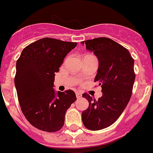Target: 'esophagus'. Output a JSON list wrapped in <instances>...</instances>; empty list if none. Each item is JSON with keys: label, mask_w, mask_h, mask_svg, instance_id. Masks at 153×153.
<instances>
[{"label": "esophagus", "mask_w": 153, "mask_h": 153, "mask_svg": "<svg viewBox=\"0 0 153 153\" xmlns=\"http://www.w3.org/2000/svg\"><path fill=\"white\" fill-rule=\"evenodd\" d=\"M76 96L78 99H79V98H81L82 97V93H80V92L79 91H77L76 92Z\"/></svg>", "instance_id": "obj_1"}]
</instances>
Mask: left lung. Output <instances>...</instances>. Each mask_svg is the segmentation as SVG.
<instances>
[{
  "label": "left lung",
  "mask_w": 153,
  "mask_h": 153,
  "mask_svg": "<svg viewBox=\"0 0 153 153\" xmlns=\"http://www.w3.org/2000/svg\"><path fill=\"white\" fill-rule=\"evenodd\" d=\"M99 60L95 82L102 87V95L95 100L82 94L89 106L82 113V120L87 129L98 131L118 120L131 99L136 74L134 59L123 45L108 38L82 42Z\"/></svg>",
  "instance_id": "1"
}]
</instances>
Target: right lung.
Returning <instances> with one entry per match:
<instances>
[{"label":"right lung","mask_w":153,"mask_h":153,"mask_svg":"<svg viewBox=\"0 0 153 153\" xmlns=\"http://www.w3.org/2000/svg\"><path fill=\"white\" fill-rule=\"evenodd\" d=\"M76 42L44 38L27 45L16 64L14 83L22 113L31 125L54 132L64 125L65 114L76 100L72 90L53 89L55 73Z\"/></svg>","instance_id":"obj_1"}]
</instances>
